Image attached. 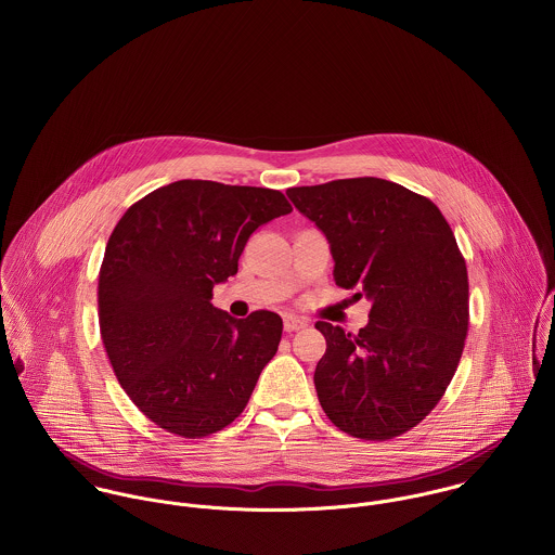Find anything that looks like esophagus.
<instances>
[{"label": "esophagus", "mask_w": 555, "mask_h": 555, "mask_svg": "<svg viewBox=\"0 0 555 555\" xmlns=\"http://www.w3.org/2000/svg\"><path fill=\"white\" fill-rule=\"evenodd\" d=\"M308 322L304 320V318L299 317H286L284 318V328L288 331V333H293V331H299V328H304Z\"/></svg>", "instance_id": "1"}]
</instances>
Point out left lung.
Listing matches in <instances>:
<instances>
[{
  "instance_id": "8db88e82",
  "label": "left lung",
  "mask_w": 555,
  "mask_h": 555,
  "mask_svg": "<svg viewBox=\"0 0 555 555\" xmlns=\"http://www.w3.org/2000/svg\"><path fill=\"white\" fill-rule=\"evenodd\" d=\"M286 194L328 241L335 284L372 301L357 335L318 320L320 405L354 438L391 440L455 376L470 318L466 260L440 209L393 181L337 179Z\"/></svg>"
}]
</instances>
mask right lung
<instances>
[{
	"label": "right lung",
	"mask_w": 555,
	"mask_h": 555,
	"mask_svg": "<svg viewBox=\"0 0 555 555\" xmlns=\"http://www.w3.org/2000/svg\"><path fill=\"white\" fill-rule=\"evenodd\" d=\"M269 188L181 179L134 203L111 233L98 317L113 372L158 427L203 438L231 425L273 359L282 318L214 308L249 235L291 214Z\"/></svg>",
	"instance_id": "1"
}]
</instances>
